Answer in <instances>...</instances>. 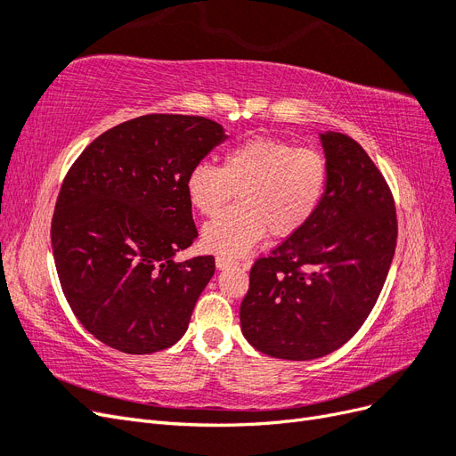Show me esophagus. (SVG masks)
Masks as SVG:
<instances>
[{"mask_svg":"<svg viewBox=\"0 0 456 456\" xmlns=\"http://www.w3.org/2000/svg\"><path fill=\"white\" fill-rule=\"evenodd\" d=\"M215 262H216V268H218V270H224V268H230V266H238V265H240V262H238L236 258L226 256V255H218Z\"/></svg>","mask_w":456,"mask_h":456,"instance_id":"34e87169","label":"esophagus"}]
</instances>
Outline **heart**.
<instances>
[{
  "label": "heart",
  "mask_w": 456,
  "mask_h": 456,
  "mask_svg": "<svg viewBox=\"0 0 456 456\" xmlns=\"http://www.w3.org/2000/svg\"><path fill=\"white\" fill-rule=\"evenodd\" d=\"M329 186V163L320 150L258 136L226 150L223 167L200 161L186 176L190 203L205 215L220 213L240 191V205L207 223L201 241L209 251L240 256L266 236L293 238L320 211Z\"/></svg>",
  "instance_id": "1"
}]
</instances>
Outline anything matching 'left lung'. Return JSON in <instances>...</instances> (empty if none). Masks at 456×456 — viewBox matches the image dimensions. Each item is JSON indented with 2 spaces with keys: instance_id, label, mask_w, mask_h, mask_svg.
<instances>
[{
  "instance_id": "obj_1",
  "label": "left lung",
  "mask_w": 456,
  "mask_h": 456,
  "mask_svg": "<svg viewBox=\"0 0 456 456\" xmlns=\"http://www.w3.org/2000/svg\"><path fill=\"white\" fill-rule=\"evenodd\" d=\"M329 186L297 236L260 256L240 320L253 346L280 360L327 355L363 325L382 291L397 241L392 190L348 134H322Z\"/></svg>"
}]
</instances>
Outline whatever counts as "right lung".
I'll return each instance as SVG.
<instances>
[{
    "label": "right lung",
    "mask_w": 456,
    "mask_h": 456,
    "mask_svg": "<svg viewBox=\"0 0 456 456\" xmlns=\"http://www.w3.org/2000/svg\"><path fill=\"white\" fill-rule=\"evenodd\" d=\"M226 139L201 116L148 114L108 129L68 169L51 223L62 293L89 333L123 354L173 346L215 273L175 262L198 238L186 176Z\"/></svg>",
    "instance_id": "obj_1"
}]
</instances>
